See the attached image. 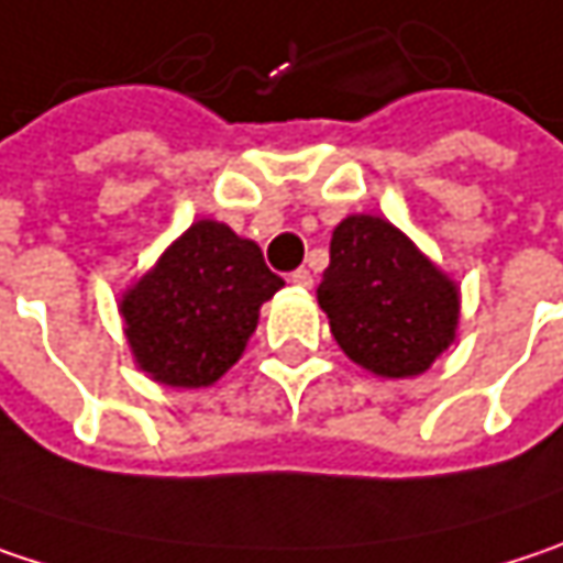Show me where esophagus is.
I'll return each mask as SVG.
<instances>
[{
  "mask_svg": "<svg viewBox=\"0 0 563 563\" xmlns=\"http://www.w3.org/2000/svg\"><path fill=\"white\" fill-rule=\"evenodd\" d=\"M291 285H298V288H310V285H313V275H310L307 268H298V272H291Z\"/></svg>",
  "mask_w": 563,
  "mask_h": 563,
  "instance_id": "esophagus-1",
  "label": "esophagus"
}]
</instances>
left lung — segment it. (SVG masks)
<instances>
[{
  "label": "left lung",
  "mask_w": 563,
  "mask_h": 563,
  "mask_svg": "<svg viewBox=\"0 0 563 563\" xmlns=\"http://www.w3.org/2000/svg\"><path fill=\"white\" fill-rule=\"evenodd\" d=\"M317 301L342 352L382 378L422 375L455 342L459 285L375 214L333 230Z\"/></svg>",
  "instance_id": "1"
}]
</instances>
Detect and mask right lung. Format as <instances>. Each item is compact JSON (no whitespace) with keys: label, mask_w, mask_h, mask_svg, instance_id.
Segmentation results:
<instances>
[{"label":"right lung","mask_w":563,"mask_h":563,"mask_svg":"<svg viewBox=\"0 0 563 563\" xmlns=\"http://www.w3.org/2000/svg\"><path fill=\"white\" fill-rule=\"evenodd\" d=\"M285 282L227 223H191L121 298L134 362L153 382L208 387L243 355Z\"/></svg>","instance_id":"1"}]
</instances>
